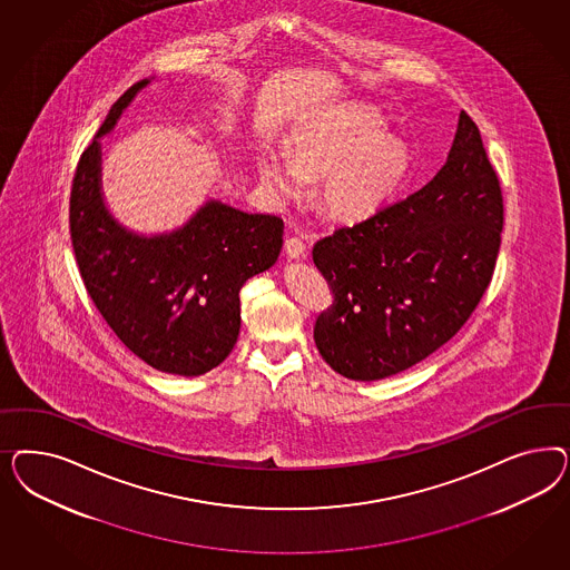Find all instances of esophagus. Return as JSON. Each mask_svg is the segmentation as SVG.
I'll use <instances>...</instances> for the list:
<instances>
[{
    "label": "esophagus",
    "instance_id": "1",
    "mask_svg": "<svg viewBox=\"0 0 570 570\" xmlns=\"http://www.w3.org/2000/svg\"><path fill=\"white\" fill-rule=\"evenodd\" d=\"M284 250H286V255L291 259H301V257H305L307 246H305V242L301 240V238L291 236V238H286V242H284Z\"/></svg>",
    "mask_w": 570,
    "mask_h": 570
}]
</instances>
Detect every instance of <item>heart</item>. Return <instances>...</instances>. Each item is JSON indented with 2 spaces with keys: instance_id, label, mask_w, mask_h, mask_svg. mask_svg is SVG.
<instances>
[{
  "instance_id": "b5f03b06",
  "label": "heart",
  "mask_w": 570,
  "mask_h": 570,
  "mask_svg": "<svg viewBox=\"0 0 570 570\" xmlns=\"http://www.w3.org/2000/svg\"><path fill=\"white\" fill-rule=\"evenodd\" d=\"M412 155L405 141L384 136L372 112L311 127L296 136L291 158L265 153L259 158L263 186L279 198L301 194L303 177H324L320 205L330 217L360 222L376 213L405 181Z\"/></svg>"
}]
</instances>
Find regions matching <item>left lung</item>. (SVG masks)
Masks as SVG:
<instances>
[{
	"instance_id": "obj_1",
	"label": "left lung",
	"mask_w": 570,
	"mask_h": 570,
	"mask_svg": "<svg viewBox=\"0 0 570 570\" xmlns=\"http://www.w3.org/2000/svg\"><path fill=\"white\" fill-rule=\"evenodd\" d=\"M501 229L500 179L462 110L448 163L424 188L315 242L332 291L313 328L320 355L362 382L426 360L481 303Z\"/></svg>"
}]
</instances>
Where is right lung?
Here are the masks:
<instances>
[{
  "instance_id": "1",
  "label": "right lung",
  "mask_w": 570,
  "mask_h": 570,
  "mask_svg": "<svg viewBox=\"0 0 570 570\" xmlns=\"http://www.w3.org/2000/svg\"><path fill=\"white\" fill-rule=\"evenodd\" d=\"M148 79L112 104L100 138ZM79 274L106 324L158 372L200 376L238 341L240 291L269 269L282 250L284 222L208 200L188 224L163 236L127 232L104 207L100 141L79 158L69 207Z\"/></svg>"
}]
</instances>
